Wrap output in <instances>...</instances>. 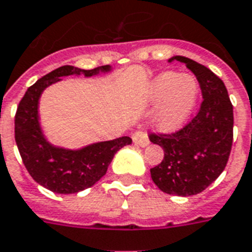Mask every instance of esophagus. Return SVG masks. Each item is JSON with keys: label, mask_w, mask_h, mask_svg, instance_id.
<instances>
[{"label": "esophagus", "mask_w": 252, "mask_h": 252, "mask_svg": "<svg viewBox=\"0 0 252 252\" xmlns=\"http://www.w3.org/2000/svg\"><path fill=\"white\" fill-rule=\"evenodd\" d=\"M132 139H133V141L137 145H140V147H147L148 144H149V139H148V136L145 132H134L133 134H132Z\"/></svg>", "instance_id": "1"}]
</instances>
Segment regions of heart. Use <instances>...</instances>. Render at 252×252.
<instances>
[{
	"label": "heart",
	"instance_id": "heart-1",
	"mask_svg": "<svg viewBox=\"0 0 252 252\" xmlns=\"http://www.w3.org/2000/svg\"><path fill=\"white\" fill-rule=\"evenodd\" d=\"M198 86L193 76L162 72L149 87V97L161 101L156 115V126L162 132H173L185 123L194 107Z\"/></svg>",
	"mask_w": 252,
	"mask_h": 252
}]
</instances>
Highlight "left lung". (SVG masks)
I'll return each instance as SVG.
<instances>
[{"mask_svg": "<svg viewBox=\"0 0 252 252\" xmlns=\"http://www.w3.org/2000/svg\"><path fill=\"white\" fill-rule=\"evenodd\" d=\"M168 62L185 63L198 80L203 99L180 129L149 133L152 143L164 149V158L151 169V176L164 193L188 197L203 191L226 168L233 147V104L223 82L207 67L180 55Z\"/></svg>", "mask_w": 252, "mask_h": 252, "instance_id": "left-lung-1", "label": "left lung"}]
</instances>
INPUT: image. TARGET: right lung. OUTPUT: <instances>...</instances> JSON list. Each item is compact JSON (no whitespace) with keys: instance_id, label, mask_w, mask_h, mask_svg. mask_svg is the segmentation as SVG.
<instances>
[{"instance_id":"add662e5","label":"right lung","mask_w":252,"mask_h":252,"mask_svg":"<svg viewBox=\"0 0 252 252\" xmlns=\"http://www.w3.org/2000/svg\"><path fill=\"white\" fill-rule=\"evenodd\" d=\"M109 66L82 70L74 66H62L51 71L28 88L19 101L14 118V137L25 168L32 180L58 194H72L99 181L107 172L115 153L132 139L123 136L86 147L80 151H66L50 145L42 136L38 124V99L42 91L61 76L86 75L92 76Z\"/></svg>"}]
</instances>
